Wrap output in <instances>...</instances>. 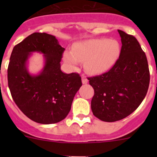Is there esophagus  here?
<instances>
[{"instance_id":"esophagus-1","label":"esophagus","mask_w":157,"mask_h":157,"mask_svg":"<svg viewBox=\"0 0 157 157\" xmlns=\"http://www.w3.org/2000/svg\"><path fill=\"white\" fill-rule=\"evenodd\" d=\"M82 83H83V84H86V83H88L87 78H86V77H82Z\"/></svg>"}]
</instances>
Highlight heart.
Wrapping results in <instances>:
<instances>
[{
  "label": "heart",
  "instance_id": "1",
  "mask_svg": "<svg viewBox=\"0 0 157 157\" xmlns=\"http://www.w3.org/2000/svg\"><path fill=\"white\" fill-rule=\"evenodd\" d=\"M120 55V45L115 40L91 39L78 42L72 51H66L64 60L71 68L75 69L84 62V69L92 75L102 74L115 64Z\"/></svg>",
  "mask_w": 157,
  "mask_h": 157
}]
</instances>
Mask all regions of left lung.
<instances>
[{
  "label": "left lung",
  "mask_w": 157,
  "mask_h": 157,
  "mask_svg": "<svg viewBox=\"0 0 157 157\" xmlns=\"http://www.w3.org/2000/svg\"><path fill=\"white\" fill-rule=\"evenodd\" d=\"M118 32L122 44L118 59L107 72L88 77L94 90L92 112L106 122L119 121L134 112L146 96L150 83L147 57L138 41Z\"/></svg>",
  "instance_id": "8db88e82"
}]
</instances>
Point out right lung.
Listing matches in <instances>:
<instances>
[{
	"mask_svg": "<svg viewBox=\"0 0 157 157\" xmlns=\"http://www.w3.org/2000/svg\"><path fill=\"white\" fill-rule=\"evenodd\" d=\"M34 51L42 53L45 58V66L38 75H31L26 67ZM64 52L55 36L34 33L15 45L11 53L7 69L11 96L23 113L39 124H55L64 119L82 86L79 74L61 71Z\"/></svg>",
	"mask_w": 157,
	"mask_h": 157,
	"instance_id": "1",
	"label": "right lung"
}]
</instances>
